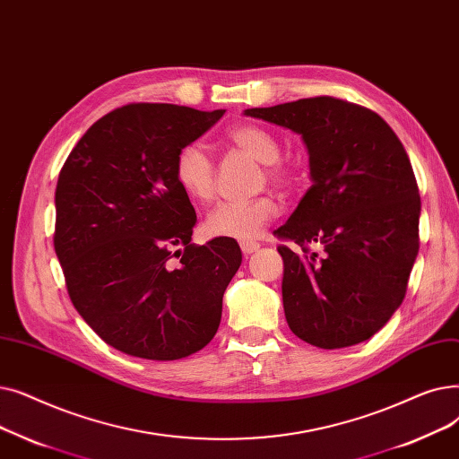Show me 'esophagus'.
<instances>
[{
    "label": "esophagus",
    "instance_id": "34e87169",
    "mask_svg": "<svg viewBox=\"0 0 459 459\" xmlns=\"http://www.w3.org/2000/svg\"><path fill=\"white\" fill-rule=\"evenodd\" d=\"M259 243H255V241H241V250H243V254L245 255H250V254H254L255 250H259Z\"/></svg>",
    "mask_w": 459,
    "mask_h": 459
}]
</instances>
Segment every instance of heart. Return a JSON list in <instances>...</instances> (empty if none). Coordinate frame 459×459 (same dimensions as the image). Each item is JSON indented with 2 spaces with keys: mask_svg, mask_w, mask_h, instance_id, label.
Instances as JSON below:
<instances>
[{
  "mask_svg": "<svg viewBox=\"0 0 459 459\" xmlns=\"http://www.w3.org/2000/svg\"><path fill=\"white\" fill-rule=\"evenodd\" d=\"M226 138L237 149L264 164L265 176L271 183L286 186L291 183V168L280 160V143L267 128L243 123L231 126ZM181 190L194 202H211L216 190V168L212 159L200 145H185L173 164ZM280 212L278 202L271 194L257 195L247 202H221L214 205L205 218V231L211 237L237 238V241H250L264 231Z\"/></svg>",
  "mask_w": 459,
  "mask_h": 459,
  "instance_id": "obj_1",
  "label": "heart"
}]
</instances>
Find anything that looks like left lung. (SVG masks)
Instances as JSON below:
<instances>
[{"label": "left lung", "instance_id": "8db88e82", "mask_svg": "<svg viewBox=\"0 0 459 459\" xmlns=\"http://www.w3.org/2000/svg\"><path fill=\"white\" fill-rule=\"evenodd\" d=\"M245 114L291 128L310 155L312 186L276 230L300 247H278L290 329L321 349L372 338L402 304L419 254L420 195L402 142L376 112L326 95Z\"/></svg>", "mask_w": 459, "mask_h": 459}]
</instances>
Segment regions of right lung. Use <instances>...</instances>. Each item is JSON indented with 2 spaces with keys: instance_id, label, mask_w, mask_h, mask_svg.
I'll list each match as a JSON object with an SVG mask.
<instances>
[{
  "instance_id": "right-lung-1",
  "label": "right lung",
  "mask_w": 459,
  "mask_h": 459,
  "mask_svg": "<svg viewBox=\"0 0 459 459\" xmlns=\"http://www.w3.org/2000/svg\"><path fill=\"white\" fill-rule=\"evenodd\" d=\"M224 112L121 106L91 125L59 171L54 248L69 297L126 355L178 360L221 325L243 254L235 238L190 243L195 211L173 164Z\"/></svg>"
}]
</instances>
